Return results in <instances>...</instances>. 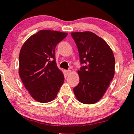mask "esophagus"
Returning <instances> with one entry per match:
<instances>
[{"label":"esophagus","instance_id":"esophagus-1","mask_svg":"<svg viewBox=\"0 0 134 134\" xmlns=\"http://www.w3.org/2000/svg\"><path fill=\"white\" fill-rule=\"evenodd\" d=\"M65 72H66V74L67 76H68V75L71 72V71L70 69H68V70H66Z\"/></svg>","mask_w":134,"mask_h":134}]
</instances>
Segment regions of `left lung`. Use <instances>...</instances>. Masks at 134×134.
Returning <instances> with one entry per match:
<instances>
[{
  "label": "left lung",
  "instance_id": "1",
  "mask_svg": "<svg viewBox=\"0 0 134 134\" xmlns=\"http://www.w3.org/2000/svg\"><path fill=\"white\" fill-rule=\"evenodd\" d=\"M71 34L77 46L80 63L85 64L77 71L79 83L73 91L81 103L95 104L105 94L114 77V55L109 44L94 33Z\"/></svg>",
  "mask_w": 134,
  "mask_h": 134
}]
</instances>
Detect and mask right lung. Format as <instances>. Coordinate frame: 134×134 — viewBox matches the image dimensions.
Returning <instances> with one entry per match:
<instances>
[{
    "label": "right lung",
    "instance_id": "obj_1",
    "mask_svg": "<svg viewBox=\"0 0 134 134\" xmlns=\"http://www.w3.org/2000/svg\"><path fill=\"white\" fill-rule=\"evenodd\" d=\"M67 33L41 30L30 36L19 53V74L25 88L36 101L46 103L57 96L65 77L58 68L55 49Z\"/></svg>",
    "mask_w": 134,
    "mask_h": 134
}]
</instances>
